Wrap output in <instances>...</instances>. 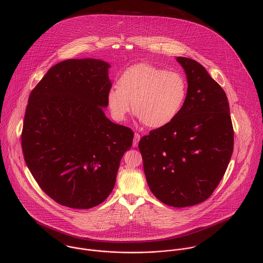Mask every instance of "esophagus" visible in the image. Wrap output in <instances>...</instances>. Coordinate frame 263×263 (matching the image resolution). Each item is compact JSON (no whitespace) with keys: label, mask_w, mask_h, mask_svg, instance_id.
<instances>
[{"label":"esophagus","mask_w":263,"mask_h":263,"mask_svg":"<svg viewBox=\"0 0 263 263\" xmlns=\"http://www.w3.org/2000/svg\"><path fill=\"white\" fill-rule=\"evenodd\" d=\"M140 139H141V136L139 133H136L135 136H134V141H133V146L134 147H138V144L140 142Z\"/></svg>","instance_id":"esophagus-1"}]
</instances>
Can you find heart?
Wrapping results in <instances>:
<instances>
[{
    "label": "heart",
    "mask_w": 263,
    "mask_h": 263,
    "mask_svg": "<svg viewBox=\"0 0 263 263\" xmlns=\"http://www.w3.org/2000/svg\"><path fill=\"white\" fill-rule=\"evenodd\" d=\"M187 94L184 77L150 64L126 68L107 94V104L116 120H124L132 110L148 127L167 125L181 111Z\"/></svg>",
    "instance_id": "b5f03b06"
}]
</instances>
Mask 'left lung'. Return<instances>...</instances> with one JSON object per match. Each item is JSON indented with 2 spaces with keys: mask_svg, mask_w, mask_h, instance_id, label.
<instances>
[{
  "mask_svg": "<svg viewBox=\"0 0 263 263\" xmlns=\"http://www.w3.org/2000/svg\"><path fill=\"white\" fill-rule=\"evenodd\" d=\"M187 77L181 111L140 143L153 194L174 208L208 199L225 174L234 148V129L225 91L194 60L178 57Z\"/></svg>",
  "mask_w": 263,
  "mask_h": 263,
  "instance_id": "obj_1",
  "label": "left lung"
}]
</instances>
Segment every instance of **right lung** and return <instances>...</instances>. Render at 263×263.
Listing matches in <instances>:
<instances>
[{
	"instance_id": "right-lung-1",
	"label": "right lung",
	"mask_w": 263,
	"mask_h": 263,
	"mask_svg": "<svg viewBox=\"0 0 263 263\" xmlns=\"http://www.w3.org/2000/svg\"><path fill=\"white\" fill-rule=\"evenodd\" d=\"M110 66L67 60L51 67L31 91L21 146L36 182L55 202L87 210L111 193L134 132L104 114Z\"/></svg>"
}]
</instances>
